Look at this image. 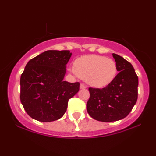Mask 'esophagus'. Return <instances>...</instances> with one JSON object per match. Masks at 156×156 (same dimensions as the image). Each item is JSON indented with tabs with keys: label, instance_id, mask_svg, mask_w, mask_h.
Wrapping results in <instances>:
<instances>
[{
	"label": "esophagus",
	"instance_id": "esophagus-1",
	"mask_svg": "<svg viewBox=\"0 0 156 156\" xmlns=\"http://www.w3.org/2000/svg\"><path fill=\"white\" fill-rule=\"evenodd\" d=\"M86 88H87V86H86L85 84L80 83V89H86Z\"/></svg>",
	"mask_w": 156,
	"mask_h": 156
}]
</instances>
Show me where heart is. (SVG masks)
<instances>
[{"instance_id": "b5f03b06", "label": "heart", "mask_w": 156, "mask_h": 156, "mask_svg": "<svg viewBox=\"0 0 156 156\" xmlns=\"http://www.w3.org/2000/svg\"><path fill=\"white\" fill-rule=\"evenodd\" d=\"M117 71L115 61L98 55L79 57L74 62L73 69V73L97 88L105 87L112 83Z\"/></svg>"}]
</instances>
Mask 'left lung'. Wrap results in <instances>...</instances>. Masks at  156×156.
Here are the masks:
<instances>
[{
    "mask_svg": "<svg viewBox=\"0 0 156 156\" xmlns=\"http://www.w3.org/2000/svg\"><path fill=\"white\" fill-rule=\"evenodd\" d=\"M119 73L104 88L89 87L87 103L89 116L98 121L120 120L129 114L138 98L139 80L132 64L120 55L113 53Z\"/></svg>",
    "mask_w": 156,
    "mask_h": 156,
    "instance_id": "left-lung-1",
    "label": "left lung"
}]
</instances>
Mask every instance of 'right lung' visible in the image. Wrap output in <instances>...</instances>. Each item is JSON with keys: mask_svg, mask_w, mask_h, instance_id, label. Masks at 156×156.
<instances>
[{"mask_svg": "<svg viewBox=\"0 0 156 156\" xmlns=\"http://www.w3.org/2000/svg\"><path fill=\"white\" fill-rule=\"evenodd\" d=\"M69 51H47L31 59L20 77V101L27 114L39 122L63 117L68 101L79 91L80 83L64 81Z\"/></svg>", "mask_w": 156, "mask_h": 156, "instance_id": "obj_1", "label": "right lung"}]
</instances>
